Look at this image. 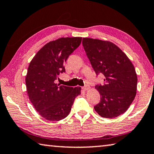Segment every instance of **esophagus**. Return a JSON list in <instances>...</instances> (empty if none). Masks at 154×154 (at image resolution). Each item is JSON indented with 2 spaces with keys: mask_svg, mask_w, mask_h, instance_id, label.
Returning <instances> with one entry per match:
<instances>
[{
  "mask_svg": "<svg viewBox=\"0 0 154 154\" xmlns=\"http://www.w3.org/2000/svg\"><path fill=\"white\" fill-rule=\"evenodd\" d=\"M89 88H90V87H89L88 86H84V87L82 88V89L84 90V91H86V90H88Z\"/></svg>",
  "mask_w": 154,
  "mask_h": 154,
  "instance_id": "obj_1",
  "label": "esophagus"
}]
</instances>
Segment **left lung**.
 Here are the masks:
<instances>
[{
	"label": "left lung",
	"mask_w": 154,
	"mask_h": 154,
	"mask_svg": "<svg viewBox=\"0 0 154 154\" xmlns=\"http://www.w3.org/2000/svg\"><path fill=\"white\" fill-rule=\"evenodd\" d=\"M83 46L94 72L105 84L97 85L101 101L94 107L103 118H116L128 110L136 94L137 75L130 60L109 41L84 38Z\"/></svg>",
	"instance_id": "obj_1"
}]
</instances>
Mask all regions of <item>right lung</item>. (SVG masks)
I'll list each match as a JSON object with an SVG mask.
<instances>
[{
	"instance_id": "right-lung-1",
	"label": "right lung",
	"mask_w": 154,
	"mask_h": 154,
	"mask_svg": "<svg viewBox=\"0 0 154 154\" xmlns=\"http://www.w3.org/2000/svg\"><path fill=\"white\" fill-rule=\"evenodd\" d=\"M82 38H61L51 41L36 53L28 67L25 82L29 100L41 116L48 121H60L69 114L81 87L55 84L64 63L80 45Z\"/></svg>"
}]
</instances>
